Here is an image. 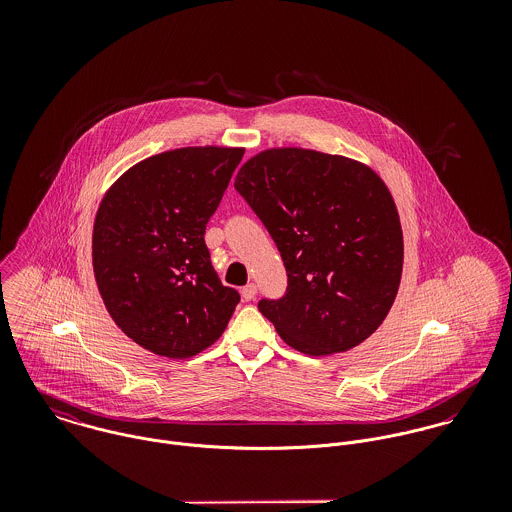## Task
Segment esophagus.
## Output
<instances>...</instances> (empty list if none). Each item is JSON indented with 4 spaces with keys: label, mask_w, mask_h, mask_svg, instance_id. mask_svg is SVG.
<instances>
[{
    "label": "esophagus",
    "mask_w": 512,
    "mask_h": 512,
    "mask_svg": "<svg viewBox=\"0 0 512 512\" xmlns=\"http://www.w3.org/2000/svg\"><path fill=\"white\" fill-rule=\"evenodd\" d=\"M240 293H242V299H244V301H252V299L256 297V293H258V288H256V284H248V286H244V288L240 290Z\"/></svg>",
    "instance_id": "1"
}]
</instances>
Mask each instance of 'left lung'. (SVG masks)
I'll list each match as a JSON object with an SVG mask.
<instances>
[{
  "label": "left lung",
  "instance_id": "1",
  "mask_svg": "<svg viewBox=\"0 0 512 512\" xmlns=\"http://www.w3.org/2000/svg\"><path fill=\"white\" fill-rule=\"evenodd\" d=\"M234 189L264 222L286 272L260 313L299 353L323 357L368 339L398 293L404 240L394 199L363 163L301 147L266 149Z\"/></svg>",
  "mask_w": 512,
  "mask_h": 512
}]
</instances>
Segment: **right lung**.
<instances>
[{
  "label": "right lung",
  "mask_w": 512,
  "mask_h": 512,
  "mask_svg": "<svg viewBox=\"0 0 512 512\" xmlns=\"http://www.w3.org/2000/svg\"><path fill=\"white\" fill-rule=\"evenodd\" d=\"M242 147H181L130 167L104 195L92 232L98 292L140 347L189 359L226 329L240 295L205 244Z\"/></svg>",
  "instance_id": "add662e5"
}]
</instances>
